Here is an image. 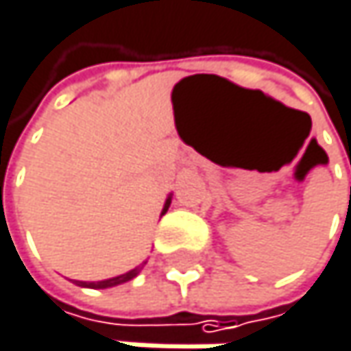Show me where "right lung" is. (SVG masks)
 <instances>
[{"mask_svg":"<svg viewBox=\"0 0 351 351\" xmlns=\"http://www.w3.org/2000/svg\"><path fill=\"white\" fill-rule=\"evenodd\" d=\"M171 201H173V195H169V197H167V201H165V207H162V213H160V215H165V213L169 211ZM142 266H144V264H140V266L132 268V270H130V272H125V274H119V276H113V278H107V280H97V282H83V280H77V285H79V287H87V289H109V287H117V285H123V282H128V280L136 278V276L140 274Z\"/></svg>","mask_w":351,"mask_h":351,"instance_id":"1","label":"right lung"}]
</instances>
